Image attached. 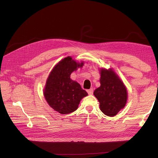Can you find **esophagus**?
<instances>
[{
	"mask_svg": "<svg viewBox=\"0 0 158 158\" xmlns=\"http://www.w3.org/2000/svg\"><path fill=\"white\" fill-rule=\"evenodd\" d=\"M87 92H88V94L89 95H92V94H93V92H94V90H93L92 88H91V89L87 90Z\"/></svg>",
	"mask_w": 158,
	"mask_h": 158,
	"instance_id": "34e87169",
	"label": "esophagus"
}]
</instances>
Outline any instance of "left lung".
Returning a JSON list of instances; mask_svg holds the SVG:
<instances>
[{
	"mask_svg": "<svg viewBox=\"0 0 158 158\" xmlns=\"http://www.w3.org/2000/svg\"><path fill=\"white\" fill-rule=\"evenodd\" d=\"M100 73L101 85L95 89L94 94L99 102L101 111L107 116L113 117L125 106L127 91L112 70L102 69Z\"/></svg>",
	"mask_w": 158,
	"mask_h": 158,
	"instance_id": "1",
	"label": "left lung"
}]
</instances>
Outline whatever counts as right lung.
<instances>
[{
    "label": "right lung",
    "mask_w": 158,
    "mask_h": 158,
    "mask_svg": "<svg viewBox=\"0 0 158 158\" xmlns=\"http://www.w3.org/2000/svg\"><path fill=\"white\" fill-rule=\"evenodd\" d=\"M83 63H77L70 56L60 61L52 70L47 80L44 96L49 106L60 114L77 109L80 100L88 95L81 85L70 79V74Z\"/></svg>",
    "instance_id": "right-lung-1"
}]
</instances>
